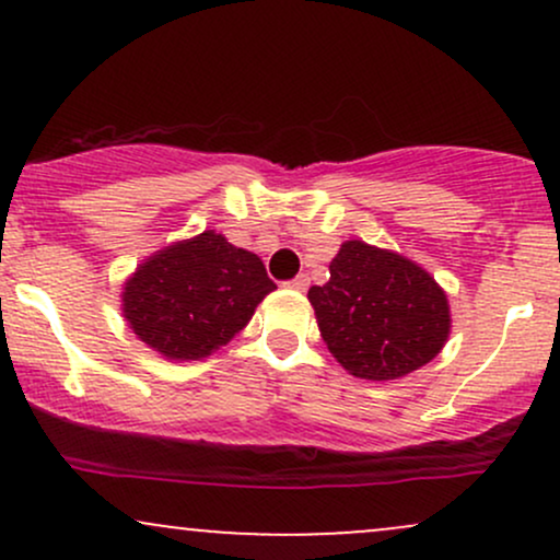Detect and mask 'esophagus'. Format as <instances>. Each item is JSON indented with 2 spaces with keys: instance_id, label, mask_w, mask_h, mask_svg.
Instances as JSON below:
<instances>
[{
  "instance_id": "esophagus-1",
  "label": "esophagus",
  "mask_w": 560,
  "mask_h": 560,
  "mask_svg": "<svg viewBox=\"0 0 560 560\" xmlns=\"http://www.w3.org/2000/svg\"><path fill=\"white\" fill-rule=\"evenodd\" d=\"M307 284H311V279H307L305 273H300L298 279H292V281H287V289H294V292H305L307 289Z\"/></svg>"
}]
</instances>
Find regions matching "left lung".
Masks as SVG:
<instances>
[{
    "instance_id": "8db88e82",
    "label": "left lung",
    "mask_w": 560,
    "mask_h": 560,
    "mask_svg": "<svg viewBox=\"0 0 560 560\" xmlns=\"http://www.w3.org/2000/svg\"><path fill=\"white\" fill-rule=\"evenodd\" d=\"M329 281L311 287L320 337L347 374L392 382L434 361L450 337L445 289L400 253L347 240Z\"/></svg>"
}]
</instances>
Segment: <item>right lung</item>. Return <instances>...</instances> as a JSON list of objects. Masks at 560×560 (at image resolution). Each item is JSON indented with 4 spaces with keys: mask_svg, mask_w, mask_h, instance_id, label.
Masks as SVG:
<instances>
[{
    "mask_svg": "<svg viewBox=\"0 0 560 560\" xmlns=\"http://www.w3.org/2000/svg\"><path fill=\"white\" fill-rule=\"evenodd\" d=\"M255 253L208 229L144 258L120 292L137 337L165 361H202L240 334L273 292Z\"/></svg>",
    "mask_w": 560,
    "mask_h": 560,
    "instance_id": "obj_1",
    "label": "right lung"
}]
</instances>
